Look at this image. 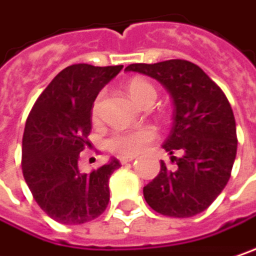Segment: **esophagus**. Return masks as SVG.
Returning <instances> with one entry per match:
<instances>
[{
	"instance_id": "34e87169",
	"label": "esophagus",
	"mask_w": 256,
	"mask_h": 256,
	"mask_svg": "<svg viewBox=\"0 0 256 256\" xmlns=\"http://www.w3.org/2000/svg\"><path fill=\"white\" fill-rule=\"evenodd\" d=\"M134 159V156H126V158H120V164H128V162H132Z\"/></svg>"
}]
</instances>
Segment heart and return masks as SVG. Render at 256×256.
<instances>
[{
	"instance_id": "heart-1",
	"label": "heart",
	"mask_w": 256,
	"mask_h": 256,
	"mask_svg": "<svg viewBox=\"0 0 256 256\" xmlns=\"http://www.w3.org/2000/svg\"><path fill=\"white\" fill-rule=\"evenodd\" d=\"M128 94L139 106H142L148 100H155L156 91L154 85L142 78H134L128 85ZM104 94L100 92L92 104V117L97 120L100 117L101 102ZM158 138L156 130L150 126H143L139 128H126V130H116L107 140V149L118 156H134L143 152L148 144L154 142Z\"/></svg>"
}]
</instances>
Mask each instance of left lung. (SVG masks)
I'll return each instance as SVG.
<instances>
[{"instance_id": "left-lung-1", "label": "left lung", "mask_w": 256, "mask_h": 256, "mask_svg": "<svg viewBox=\"0 0 256 256\" xmlns=\"http://www.w3.org/2000/svg\"><path fill=\"white\" fill-rule=\"evenodd\" d=\"M133 70L162 84L174 101V123L162 148L172 155L174 170L160 171L143 187L146 203L170 218L204 212L226 187L236 158V123L229 100L200 66L182 59L132 64Z\"/></svg>"}]
</instances>
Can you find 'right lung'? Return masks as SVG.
I'll list each match as a JSON object with an SVG mask.
<instances>
[{"label":"right lung","mask_w":256,"mask_h":256,"mask_svg":"<svg viewBox=\"0 0 256 256\" xmlns=\"http://www.w3.org/2000/svg\"><path fill=\"white\" fill-rule=\"evenodd\" d=\"M122 68L70 65L53 78L27 117L22 150L24 180L40 208L62 224L91 222L108 206V180L120 162L113 158L82 174L78 160L90 144L94 100Z\"/></svg>","instance_id":"right-lung-1"}]
</instances>
